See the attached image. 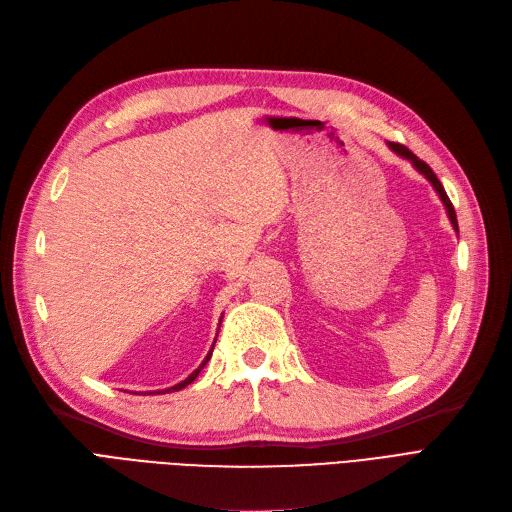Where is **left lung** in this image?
<instances>
[{"instance_id": "left-lung-1", "label": "left lung", "mask_w": 512, "mask_h": 512, "mask_svg": "<svg viewBox=\"0 0 512 512\" xmlns=\"http://www.w3.org/2000/svg\"><path fill=\"white\" fill-rule=\"evenodd\" d=\"M388 147H391V151L393 153H397L399 157H403V159H407V161H412V166L428 180L431 182V185L435 187V191H437V195L441 197V201H443V206H445V212H447V216H449V220H452V227L458 231V220H456V212H454V206H452V201H449V197H447V193H445V189H443V185L439 182V178H437V174L431 170V166H428V163H424L422 159H418L410 149L407 147H403V145H399V142H388Z\"/></svg>"}]
</instances>
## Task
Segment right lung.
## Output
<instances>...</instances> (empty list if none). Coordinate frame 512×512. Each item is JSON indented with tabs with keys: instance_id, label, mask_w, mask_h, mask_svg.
Masks as SVG:
<instances>
[{
	"instance_id": "add662e5",
	"label": "right lung",
	"mask_w": 512,
	"mask_h": 512,
	"mask_svg": "<svg viewBox=\"0 0 512 512\" xmlns=\"http://www.w3.org/2000/svg\"><path fill=\"white\" fill-rule=\"evenodd\" d=\"M218 327H220V325H218ZM214 342H216V340H214ZM212 349H214V344H212ZM212 349H210V353L206 355V359L201 361V365L197 367V370H195V372H193L189 378H185V380L178 382V384H174V386H170V388H163V391H153V393H176V391H180V388H185L187 384H191V382H193V380L199 376V372L203 370V367H206V363L210 361V357H212ZM153 393H149V395H153Z\"/></svg>"
}]
</instances>
